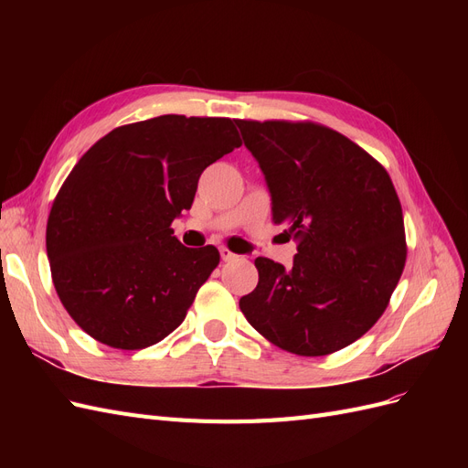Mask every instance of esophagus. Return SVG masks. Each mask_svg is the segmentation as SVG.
Listing matches in <instances>:
<instances>
[{"instance_id":"34e87169","label":"esophagus","mask_w":468,"mask_h":468,"mask_svg":"<svg viewBox=\"0 0 468 468\" xmlns=\"http://www.w3.org/2000/svg\"><path fill=\"white\" fill-rule=\"evenodd\" d=\"M218 251H220V258H222V261H230V260H236V258H238L236 253H232L229 248H224V246H222Z\"/></svg>"}]
</instances>
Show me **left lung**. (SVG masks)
Wrapping results in <instances>:
<instances>
[{"mask_svg":"<svg viewBox=\"0 0 468 468\" xmlns=\"http://www.w3.org/2000/svg\"><path fill=\"white\" fill-rule=\"evenodd\" d=\"M265 176L275 224L299 239L292 267L258 258L246 320L277 347L328 356L385 313L406 263L404 218L375 158L328 126L236 121Z\"/></svg>","mask_w":468,"mask_h":468,"instance_id":"obj_1","label":"left lung"}]
</instances>
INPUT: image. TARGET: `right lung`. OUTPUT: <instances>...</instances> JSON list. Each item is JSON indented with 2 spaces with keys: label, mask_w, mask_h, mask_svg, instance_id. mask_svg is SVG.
<instances>
[{
  "label": "right lung",
  "mask_w": 468,
  "mask_h": 468,
  "mask_svg": "<svg viewBox=\"0 0 468 468\" xmlns=\"http://www.w3.org/2000/svg\"><path fill=\"white\" fill-rule=\"evenodd\" d=\"M242 144L234 121L162 115L119 126L81 155L52 203L47 253L68 314L97 342L144 349L186 320L220 261L169 229L203 169Z\"/></svg>",
  "instance_id": "right-lung-1"
}]
</instances>
